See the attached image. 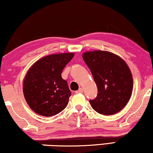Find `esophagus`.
<instances>
[{
    "instance_id": "34e87169",
    "label": "esophagus",
    "mask_w": 153,
    "mask_h": 153,
    "mask_svg": "<svg viewBox=\"0 0 153 153\" xmlns=\"http://www.w3.org/2000/svg\"><path fill=\"white\" fill-rule=\"evenodd\" d=\"M83 90L82 88H80L78 90H77V91H76V94H79V93H83Z\"/></svg>"
}]
</instances>
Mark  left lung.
I'll list each match as a JSON object with an SVG mask.
<instances>
[{"label":"left lung","instance_id":"8db88e82","mask_svg":"<svg viewBox=\"0 0 153 153\" xmlns=\"http://www.w3.org/2000/svg\"><path fill=\"white\" fill-rule=\"evenodd\" d=\"M83 59L97 85L96 98L90 100L95 111L104 115L116 114L129 101L133 88L131 72L121 57L106 51L87 52Z\"/></svg>","mask_w":153,"mask_h":153}]
</instances>
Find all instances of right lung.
Returning a JSON list of instances; mask_svg holds the SVG:
<instances>
[{
    "label": "right lung",
    "mask_w": 153,
    "mask_h": 153,
    "mask_svg": "<svg viewBox=\"0 0 153 153\" xmlns=\"http://www.w3.org/2000/svg\"><path fill=\"white\" fill-rule=\"evenodd\" d=\"M73 56L74 53L51 54L39 59L28 70L23 82V94L36 113L51 117L68 105L71 92L61 72Z\"/></svg>",
    "instance_id": "add662e5"
}]
</instances>
